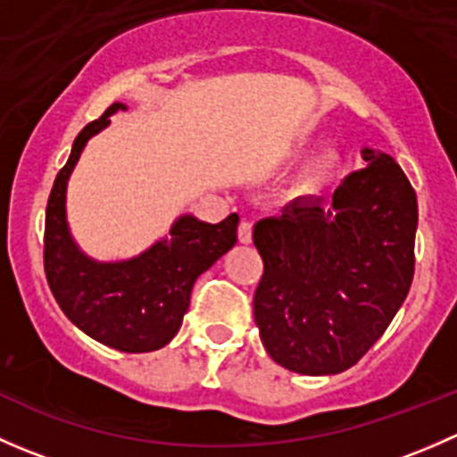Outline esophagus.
Returning <instances> with one entry per match:
<instances>
[{
    "label": "esophagus",
    "instance_id": "obj_1",
    "mask_svg": "<svg viewBox=\"0 0 457 457\" xmlns=\"http://www.w3.org/2000/svg\"><path fill=\"white\" fill-rule=\"evenodd\" d=\"M238 241L252 243V220H241V225H238Z\"/></svg>",
    "mask_w": 457,
    "mask_h": 457
}]
</instances>
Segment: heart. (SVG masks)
Returning a JSON list of instances; mask_svg holds the SVG:
<instances>
[{"label": "heart", "instance_id": "b5f03b06", "mask_svg": "<svg viewBox=\"0 0 457 457\" xmlns=\"http://www.w3.org/2000/svg\"><path fill=\"white\" fill-rule=\"evenodd\" d=\"M336 163H338V156L331 150H322L320 154H316L312 159V163L305 168V181L307 186H322L327 179L334 174Z\"/></svg>", "mask_w": 457, "mask_h": 457}]
</instances>
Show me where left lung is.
Instances as JSON below:
<instances>
[{
  "label": "left lung",
  "instance_id": "obj_1",
  "mask_svg": "<svg viewBox=\"0 0 457 457\" xmlns=\"http://www.w3.org/2000/svg\"><path fill=\"white\" fill-rule=\"evenodd\" d=\"M325 210L296 199L258 220L262 276L254 320L271 361L305 376L356 365L385 334L413 280L416 190L389 154L362 150Z\"/></svg>",
  "mask_w": 457,
  "mask_h": 457
}]
</instances>
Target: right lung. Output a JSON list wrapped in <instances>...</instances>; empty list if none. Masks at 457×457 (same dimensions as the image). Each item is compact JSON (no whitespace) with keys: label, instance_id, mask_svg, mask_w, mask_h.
<instances>
[{"label":"right lung","instance_id":"obj_1","mask_svg":"<svg viewBox=\"0 0 457 457\" xmlns=\"http://www.w3.org/2000/svg\"><path fill=\"white\" fill-rule=\"evenodd\" d=\"M126 110L112 104L77 135L68 163L59 170L46 207L44 270L50 292L72 325L101 345L126 353L154 352L177 336L190 307L196 278L237 243L238 214L203 223L186 214L168 237L121 262H96L72 241L66 223V186L81 150Z\"/></svg>","mask_w":457,"mask_h":457}]
</instances>
